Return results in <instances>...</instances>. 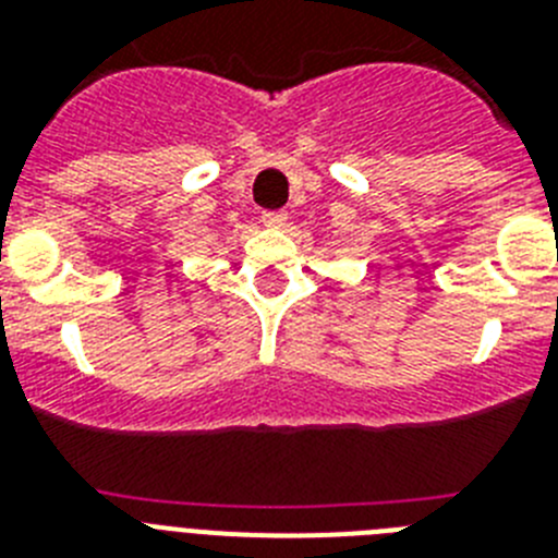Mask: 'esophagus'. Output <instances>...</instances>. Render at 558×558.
Segmentation results:
<instances>
[{"label":"esophagus","instance_id":"esophagus-1","mask_svg":"<svg viewBox=\"0 0 558 558\" xmlns=\"http://www.w3.org/2000/svg\"><path fill=\"white\" fill-rule=\"evenodd\" d=\"M263 223L268 226V229H282V226L288 223V211H284V209L263 211Z\"/></svg>","mask_w":558,"mask_h":558}]
</instances>
